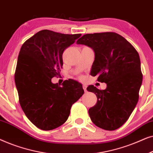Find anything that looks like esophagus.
<instances>
[{
  "label": "esophagus",
  "mask_w": 153,
  "mask_h": 153,
  "mask_svg": "<svg viewBox=\"0 0 153 153\" xmlns=\"http://www.w3.org/2000/svg\"><path fill=\"white\" fill-rule=\"evenodd\" d=\"M86 88H87L86 85H85V84H83V90H84L85 92L87 91H86Z\"/></svg>",
  "instance_id": "esophagus-1"
}]
</instances>
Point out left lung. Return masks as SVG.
Returning <instances> with one entry per match:
<instances>
[{
  "instance_id": "1",
  "label": "left lung",
  "mask_w": 153,
  "mask_h": 153,
  "mask_svg": "<svg viewBox=\"0 0 153 153\" xmlns=\"http://www.w3.org/2000/svg\"><path fill=\"white\" fill-rule=\"evenodd\" d=\"M77 45L91 47L95 53L91 75L106 83L105 90L93 85L87 91L94 93L97 102L88 114L96 126L115 130L126 121L136 107L143 76L139 55L134 47L116 33L83 35Z\"/></svg>"
}]
</instances>
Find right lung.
<instances>
[{"instance_id": "right-lung-1", "label": "right lung", "mask_w": 153, "mask_h": 153, "mask_svg": "<svg viewBox=\"0 0 153 153\" xmlns=\"http://www.w3.org/2000/svg\"><path fill=\"white\" fill-rule=\"evenodd\" d=\"M81 35L42 30L21 48L14 75L19 103L29 120L42 130L65 123L72 105L84 93L76 81H65L62 86L51 82L60 74L64 50Z\"/></svg>"}]
</instances>
